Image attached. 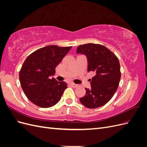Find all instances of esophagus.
Masks as SVG:
<instances>
[{
  "label": "esophagus",
  "instance_id": "1",
  "mask_svg": "<svg viewBox=\"0 0 147 147\" xmlns=\"http://www.w3.org/2000/svg\"><path fill=\"white\" fill-rule=\"evenodd\" d=\"M69 84H70L71 86L73 87V88H77L78 86V84L73 83H69Z\"/></svg>",
  "mask_w": 147,
  "mask_h": 147
}]
</instances>
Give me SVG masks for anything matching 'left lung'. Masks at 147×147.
Returning a JSON list of instances; mask_svg holds the SVG:
<instances>
[{
	"mask_svg": "<svg viewBox=\"0 0 147 147\" xmlns=\"http://www.w3.org/2000/svg\"><path fill=\"white\" fill-rule=\"evenodd\" d=\"M77 53L86 56L88 72L95 74L90 80L91 88H85L86 94L80 101L88 109L104 105L117 91L121 78L118 57L107 48L94 43L79 45Z\"/></svg>",
	"mask_w": 147,
	"mask_h": 147,
	"instance_id": "obj_1",
	"label": "left lung"
}]
</instances>
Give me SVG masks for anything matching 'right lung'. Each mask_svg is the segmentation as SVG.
I'll use <instances>...</instances> for the list:
<instances>
[{"instance_id": "obj_1", "label": "right lung", "mask_w": 147, "mask_h": 147, "mask_svg": "<svg viewBox=\"0 0 147 147\" xmlns=\"http://www.w3.org/2000/svg\"><path fill=\"white\" fill-rule=\"evenodd\" d=\"M71 48L49 45L35 51L26 59L20 72V81L25 95L35 105L49 108L60 100L67 84L51 77Z\"/></svg>"}]
</instances>
